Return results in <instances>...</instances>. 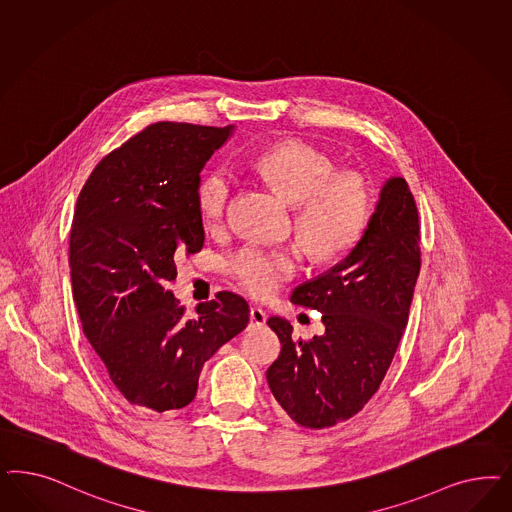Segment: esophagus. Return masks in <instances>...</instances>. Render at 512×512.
Returning <instances> with one entry per match:
<instances>
[{"label": "esophagus", "mask_w": 512, "mask_h": 512, "mask_svg": "<svg viewBox=\"0 0 512 512\" xmlns=\"http://www.w3.org/2000/svg\"><path fill=\"white\" fill-rule=\"evenodd\" d=\"M267 316H265L264 309L260 307H252L250 309V326H264Z\"/></svg>", "instance_id": "34e87169"}]
</instances>
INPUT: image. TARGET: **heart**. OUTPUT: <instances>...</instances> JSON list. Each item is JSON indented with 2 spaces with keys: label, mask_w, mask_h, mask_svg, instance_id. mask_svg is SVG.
<instances>
[{
  "label": "heart",
  "mask_w": 512,
  "mask_h": 512,
  "mask_svg": "<svg viewBox=\"0 0 512 512\" xmlns=\"http://www.w3.org/2000/svg\"><path fill=\"white\" fill-rule=\"evenodd\" d=\"M254 171L297 205L296 228L318 260H331L358 243L371 218L373 198L358 173H337L328 154L301 141H286L262 152ZM233 194V177L220 167L199 182V213L207 230L222 228ZM299 256L260 245L237 250L230 260L233 279L250 296H273L296 275Z\"/></svg>",
  "instance_id": "b5f03b06"
}]
</instances>
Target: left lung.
<instances>
[{
  "label": "left lung",
  "instance_id": "left-lung-1",
  "mask_svg": "<svg viewBox=\"0 0 512 512\" xmlns=\"http://www.w3.org/2000/svg\"><path fill=\"white\" fill-rule=\"evenodd\" d=\"M418 243L413 194L403 177H392L382 184L356 247L292 292L294 303L322 313L324 335L294 341L288 320H267L282 345L267 369V384L299 426H335L360 413L379 390L409 320L420 273Z\"/></svg>",
  "mask_w": 512,
  "mask_h": 512
}]
</instances>
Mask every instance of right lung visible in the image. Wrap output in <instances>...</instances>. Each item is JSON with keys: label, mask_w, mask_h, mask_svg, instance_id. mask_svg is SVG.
<instances>
[{"label": "right lung", "mask_w": 512, "mask_h": 512, "mask_svg": "<svg viewBox=\"0 0 512 512\" xmlns=\"http://www.w3.org/2000/svg\"><path fill=\"white\" fill-rule=\"evenodd\" d=\"M233 132L156 122L109 152L83 186L69 235V273L84 335L135 407H186L218 348L247 328L241 296L218 292L186 318L167 290L175 258L203 248L201 169Z\"/></svg>", "instance_id": "right-lung-1"}]
</instances>
